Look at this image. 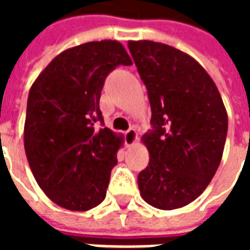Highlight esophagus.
I'll return each mask as SVG.
<instances>
[{
	"label": "esophagus",
	"instance_id": "34e87169",
	"mask_svg": "<svg viewBox=\"0 0 250 250\" xmlns=\"http://www.w3.org/2000/svg\"><path fill=\"white\" fill-rule=\"evenodd\" d=\"M136 142H138V132L135 128H130L125 132V143H127V146L131 147L134 146Z\"/></svg>",
	"mask_w": 250,
	"mask_h": 250
}]
</instances>
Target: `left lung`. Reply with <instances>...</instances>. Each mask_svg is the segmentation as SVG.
I'll list each match as a JSON object with an SVG mask.
<instances>
[{
    "instance_id": "obj_1",
    "label": "left lung",
    "mask_w": 250,
    "mask_h": 250,
    "mask_svg": "<svg viewBox=\"0 0 250 250\" xmlns=\"http://www.w3.org/2000/svg\"><path fill=\"white\" fill-rule=\"evenodd\" d=\"M151 105L150 134L142 136L148 166L138 175L142 198L161 210L184 208L214 177L228 134L218 88L195 59L150 40L128 41Z\"/></svg>"
}]
</instances>
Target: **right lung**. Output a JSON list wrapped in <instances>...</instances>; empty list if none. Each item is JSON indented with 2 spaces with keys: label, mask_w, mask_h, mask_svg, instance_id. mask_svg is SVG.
Here are the masks:
<instances>
[{
  "label": "right lung",
  "mask_w": 250,
  "mask_h": 250,
  "mask_svg": "<svg viewBox=\"0 0 250 250\" xmlns=\"http://www.w3.org/2000/svg\"><path fill=\"white\" fill-rule=\"evenodd\" d=\"M119 41H91L62 52L32 84L24 147L36 182L64 209L87 211L105 198L123 135L102 122L104 80L118 65H131Z\"/></svg>",
  "instance_id": "1"
}]
</instances>
